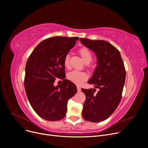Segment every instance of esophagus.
Instances as JSON below:
<instances>
[{"mask_svg":"<svg viewBox=\"0 0 148 148\" xmlns=\"http://www.w3.org/2000/svg\"><path fill=\"white\" fill-rule=\"evenodd\" d=\"M77 91H78V92L81 91V88L80 86H77Z\"/></svg>","mask_w":148,"mask_h":148,"instance_id":"esophagus-1","label":"esophagus"}]
</instances>
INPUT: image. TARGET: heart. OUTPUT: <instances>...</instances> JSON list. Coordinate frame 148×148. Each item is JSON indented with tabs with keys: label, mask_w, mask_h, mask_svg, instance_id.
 Instances as JSON below:
<instances>
[{
	"label": "heart",
	"mask_w": 148,
	"mask_h": 148,
	"mask_svg": "<svg viewBox=\"0 0 148 148\" xmlns=\"http://www.w3.org/2000/svg\"><path fill=\"white\" fill-rule=\"evenodd\" d=\"M79 53L86 64L90 63V62L92 59V54L91 52L86 47H82L79 50ZM64 64L65 68H68L69 67V54L66 55L64 58ZM67 79L75 83L77 85L82 84L85 80L88 79L87 74L82 71H79L74 70L71 72L67 74Z\"/></svg>",
	"instance_id": "b5f03b06"
}]
</instances>
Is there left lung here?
<instances>
[{
    "instance_id": "1",
    "label": "left lung",
    "mask_w": 148,
    "mask_h": 148,
    "mask_svg": "<svg viewBox=\"0 0 148 148\" xmlns=\"http://www.w3.org/2000/svg\"><path fill=\"white\" fill-rule=\"evenodd\" d=\"M80 42L94 51L97 65L88 83L95 89L82 91L86 95L83 104V118L92 122H102L113 113L120 103L125 84L126 72L119 51L103 40L80 38Z\"/></svg>"
}]
</instances>
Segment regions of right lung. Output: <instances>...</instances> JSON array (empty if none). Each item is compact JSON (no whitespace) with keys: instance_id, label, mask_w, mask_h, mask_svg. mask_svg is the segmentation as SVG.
Returning a JSON list of instances; mask_svg holds the SVG:
<instances>
[{"instance_id":"right-lung-1","label":"right lung","mask_w":148,"mask_h":148,"mask_svg":"<svg viewBox=\"0 0 148 148\" xmlns=\"http://www.w3.org/2000/svg\"><path fill=\"white\" fill-rule=\"evenodd\" d=\"M78 37L54 36L39 44L31 53L25 67V88L29 101L40 117L49 121L63 119L68 101L77 91L75 85L65 79L64 60ZM56 78L63 80L54 87Z\"/></svg>"}]
</instances>
